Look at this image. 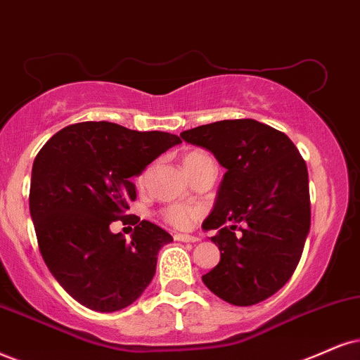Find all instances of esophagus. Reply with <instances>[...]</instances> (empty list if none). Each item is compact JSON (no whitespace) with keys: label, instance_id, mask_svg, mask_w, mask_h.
Instances as JSON below:
<instances>
[{"label":"esophagus","instance_id":"1","mask_svg":"<svg viewBox=\"0 0 360 360\" xmlns=\"http://www.w3.org/2000/svg\"><path fill=\"white\" fill-rule=\"evenodd\" d=\"M175 240L193 243V242H198V238L193 237V235H187V233H175Z\"/></svg>","mask_w":360,"mask_h":360}]
</instances>
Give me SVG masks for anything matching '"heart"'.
<instances>
[{
    "instance_id": "obj_1",
    "label": "heart",
    "mask_w": 360,
    "mask_h": 360,
    "mask_svg": "<svg viewBox=\"0 0 360 360\" xmlns=\"http://www.w3.org/2000/svg\"><path fill=\"white\" fill-rule=\"evenodd\" d=\"M208 158L203 152L198 150H192V152L185 153L184 157V165L185 168H193L200 165L203 162H208ZM162 220L167 225H170L173 229L179 230H187L202 217V208L192 207V205H184V203H173L162 210Z\"/></svg>"
}]
</instances>
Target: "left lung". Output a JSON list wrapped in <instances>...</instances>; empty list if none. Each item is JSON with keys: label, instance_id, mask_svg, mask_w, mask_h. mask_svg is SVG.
Here are the masks:
<instances>
[{"label": "left lung", "instance_id": "left-lung-1", "mask_svg": "<svg viewBox=\"0 0 360 360\" xmlns=\"http://www.w3.org/2000/svg\"><path fill=\"white\" fill-rule=\"evenodd\" d=\"M180 136L210 150L225 172L214 212L217 267L202 277L232 305H254L288 282L310 229L307 165L285 133L252 118L221 120ZM239 229L240 234H235Z\"/></svg>", "mask_w": 360, "mask_h": 360}]
</instances>
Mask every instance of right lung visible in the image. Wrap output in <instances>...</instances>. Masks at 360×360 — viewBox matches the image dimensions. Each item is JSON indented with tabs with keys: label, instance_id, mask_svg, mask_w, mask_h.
Here are the masks:
<instances>
[{
	"label": "right lung",
	"instance_id": "obj_1",
	"mask_svg": "<svg viewBox=\"0 0 360 360\" xmlns=\"http://www.w3.org/2000/svg\"><path fill=\"white\" fill-rule=\"evenodd\" d=\"M176 135L83 122L51 136L33 162L30 214L38 247L58 283L79 304L117 312L152 282L158 250L172 235L127 215L136 198L133 176L173 145ZM135 224L132 240L112 234V221Z\"/></svg>",
	"mask_w": 360,
	"mask_h": 360
}]
</instances>
